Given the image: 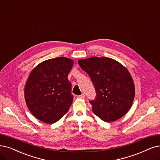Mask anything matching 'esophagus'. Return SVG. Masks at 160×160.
Here are the masks:
<instances>
[{"mask_svg": "<svg viewBox=\"0 0 160 160\" xmlns=\"http://www.w3.org/2000/svg\"><path fill=\"white\" fill-rule=\"evenodd\" d=\"M78 98H80V99H84V98H85V95H84V93H82V95L78 96Z\"/></svg>", "mask_w": 160, "mask_h": 160, "instance_id": "34e87169", "label": "esophagus"}]
</instances>
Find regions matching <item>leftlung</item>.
I'll use <instances>...</instances> for the list:
<instances>
[{
	"mask_svg": "<svg viewBox=\"0 0 160 160\" xmlns=\"http://www.w3.org/2000/svg\"><path fill=\"white\" fill-rule=\"evenodd\" d=\"M78 62L95 87L96 98L90 101L93 113L108 122L125 115L135 96L134 81L127 68L108 57H93Z\"/></svg>",
	"mask_w": 160,
	"mask_h": 160,
	"instance_id": "left-lung-1",
	"label": "left lung"
}]
</instances>
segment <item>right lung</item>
Wrapping results in <instances>:
<instances>
[{
    "label": "right lung",
    "instance_id": "obj_1",
    "mask_svg": "<svg viewBox=\"0 0 160 160\" xmlns=\"http://www.w3.org/2000/svg\"><path fill=\"white\" fill-rule=\"evenodd\" d=\"M74 61L57 57L39 63L29 75L24 96L32 114L41 121L52 124L66 114L73 102L68 75Z\"/></svg>",
    "mask_w": 160,
    "mask_h": 160
}]
</instances>
